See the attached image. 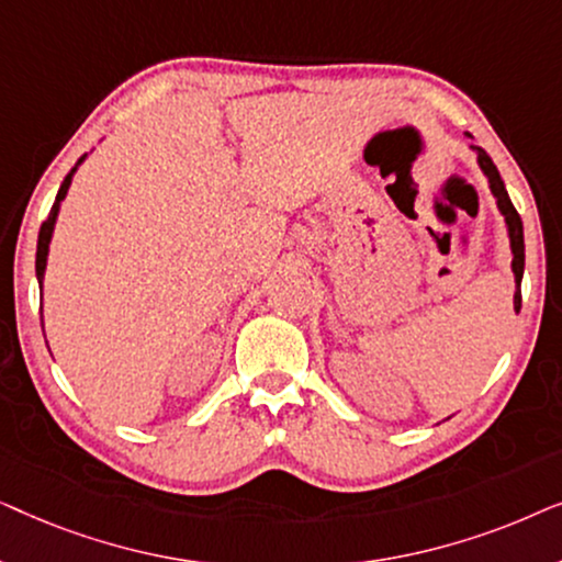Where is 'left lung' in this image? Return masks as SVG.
Instances as JSON below:
<instances>
[{"label": "left lung", "mask_w": 562, "mask_h": 562, "mask_svg": "<svg viewBox=\"0 0 562 562\" xmlns=\"http://www.w3.org/2000/svg\"><path fill=\"white\" fill-rule=\"evenodd\" d=\"M471 150L475 153V160H479V168L483 176L488 179V189L496 199L498 212L504 214V225H506V235H509V248H512V271H514V312L519 314L521 310V276H525V229H521V217L514 210L509 194H506V187L498 176V168L494 166V160L488 158V153L479 148V145H471Z\"/></svg>", "instance_id": "8db88e82"}]
</instances>
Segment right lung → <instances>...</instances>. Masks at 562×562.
<instances>
[{
    "mask_svg": "<svg viewBox=\"0 0 562 562\" xmlns=\"http://www.w3.org/2000/svg\"><path fill=\"white\" fill-rule=\"evenodd\" d=\"M87 160V156L79 158V164L71 168V173L66 176L64 183H60L58 189V196H56V204H53V210L48 214V220L43 222L41 227V235H37V252H35V276H37V283L43 286V279H45V266H48V250H50V240H53V229H56V220H58V212H60V204H64V199L68 194V189H71V181H74V173L79 171V166Z\"/></svg>",
    "mask_w": 562,
    "mask_h": 562,
    "instance_id": "add662e5",
    "label": "right lung"
}]
</instances>
